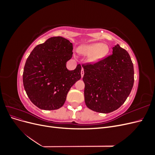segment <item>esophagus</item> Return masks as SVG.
<instances>
[{
  "instance_id": "1",
  "label": "esophagus",
  "mask_w": 155,
  "mask_h": 155,
  "mask_svg": "<svg viewBox=\"0 0 155 155\" xmlns=\"http://www.w3.org/2000/svg\"><path fill=\"white\" fill-rule=\"evenodd\" d=\"M83 75H84V70H83V68H82L81 71V78L83 77Z\"/></svg>"
}]
</instances>
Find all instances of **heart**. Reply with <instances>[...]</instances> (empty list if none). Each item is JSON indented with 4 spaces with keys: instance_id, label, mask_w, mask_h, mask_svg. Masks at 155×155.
<instances>
[{
    "instance_id": "obj_1",
    "label": "heart",
    "mask_w": 155,
    "mask_h": 155,
    "mask_svg": "<svg viewBox=\"0 0 155 155\" xmlns=\"http://www.w3.org/2000/svg\"><path fill=\"white\" fill-rule=\"evenodd\" d=\"M78 51L82 55H89L88 62L94 64L106 57L109 51V48L108 45L101 43H94L81 45L78 48Z\"/></svg>"
}]
</instances>
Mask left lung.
Wrapping results in <instances>:
<instances>
[{
  "label": "left lung",
  "instance_id": "left-lung-1",
  "mask_svg": "<svg viewBox=\"0 0 155 155\" xmlns=\"http://www.w3.org/2000/svg\"><path fill=\"white\" fill-rule=\"evenodd\" d=\"M83 68L84 96L88 109L109 113L124 104L134 84L133 64L125 49L117 44L112 55Z\"/></svg>",
  "mask_w": 155,
  "mask_h": 155
}]
</instances>
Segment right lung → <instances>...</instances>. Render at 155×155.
Here are the masks:
<instances>
[{"label": "right lung", "instance_id": "1", "mask_svg": "<svg viewBox=\"0 0 155 155\" xmlns=\"http://www.w3.org/2000/svg\"><path fill=\"white\" fill-rule=\"evenodd\" d=\"M72 43L62 37H53L36 46L27 58L23 85L28 96L43 110L61 107L74 83L81 79V67L69 70L67 62L72 57Z\"/></svg>", "mask_w": 155, "mask_h": 155}]
</instances>
